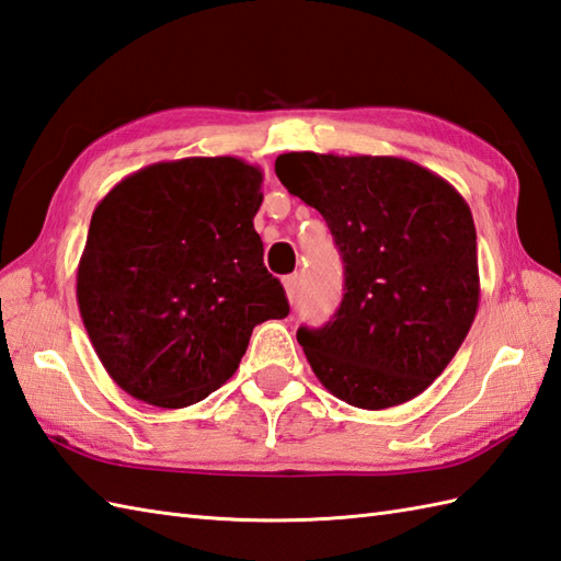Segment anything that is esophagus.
<instances>
[{"instance_id": "1", "label": "esophagus", "mask_w": 561, "mask_h": 561, "mask_svg": "<svg viewBox=\"0 0 561 561\" xmlns=\"http://www.w3.org/2000/svg\"><path fill=\"white\" fill-rule=\"evenodd\" d=\"M283 288H285V295H288V300L295 302V297H297V276H285L283 278Z\"/></svg>"}]
</instances>
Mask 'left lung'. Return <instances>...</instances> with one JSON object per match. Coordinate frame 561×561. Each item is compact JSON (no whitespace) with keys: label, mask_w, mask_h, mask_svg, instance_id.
<instances>
[{"label":"left lung","mask_w":561,"mask_h":561,"mask_svg":"<svg viewBox=\"0 0 561 561\" xmlns=\"http://www.w3.org/2000/svg\"><path fill=\"white\" fill-rule=\"evenodd\" d=\"M285 190L317 208L343 256V302L297 341L327 389L365 410L420 396L451 363L480 302L466 198L413 160L283 153Z\"/></svg>","instance_id":"obj_1"}]
</instances>
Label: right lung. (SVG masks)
Here are the masks:
<instances>
[{"label": "right lung", "mask_w": 561, "mask_h": 561, "mask_svg": "<svg viewBox=\"0 0 561 561\" xmlns=\"http://www.w3.org/2000/svg\"><path fill=\"white\" fill-rule=\"evenodd\" d=\"M261 182L240 158H182L141 168L95 206L77 300L122 391L158 408L204 401L256 323L288 317L254 230Z\"/></svg>", "instance_id": "1"}]
</instances>
